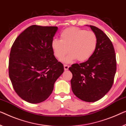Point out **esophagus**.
<instances>
[{"instance_id":"obj_1","label":"esophagus","mask_w":126,"mask_h":126,"mask_svg":"<svg viewBox=\"0 0 126 126\" xmlns=\"http://www.w3.org/2000/svg\"><path fill=\"white\" fill-rule=\"evenodd\" d=\"M69 68V66L67 65H64V69L65 71H67Z\"/></svg>"}]
</instances>
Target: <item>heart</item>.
<instances>
[{"label": "heart", "instance_id": "b5f03b06", "mask_svg": "<svg viewBox=\"0 0 126 126\" xmlns=\"http://www.w3.org/2000/svg\"><path fill=\"white\" fill-rule=\"evenodd\" d=\"M59 40L53 39L51 48L55 57L65 63L77 59L79 62L88 60L93 55L97 45V37L92 31H87L76 27H69L60 34Z\"/></svg>", "mask_w": 126, "mask_h": 126}]
</instances>
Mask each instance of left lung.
Returning <instances> with one entry per match:
<instances>
[{
    "label": "left lung",
    "mask_w": 126,
    "mask_h": 126,
    "mask_svg": "<svg viewBox=\"0 0 126 126\" xmlns=\"http://www.w3.org/2000/svg\"><path fill=\"white\" fill-rule=\"evenodd\" d=\"M91 28L97 37V45L87 61L74 64L69 68L72 72L71 88L77 97L85 102H93L104 97L114 82L117 62L113 45L104 32Z\"/></svg>",
    "instance_id": "8db88e82"
}]
</instances>
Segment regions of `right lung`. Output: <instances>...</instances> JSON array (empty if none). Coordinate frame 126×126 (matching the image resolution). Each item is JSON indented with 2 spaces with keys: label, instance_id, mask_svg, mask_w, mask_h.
Listing matches in <instances>:
<instances>
[{
  "label": "right lung",
  "instance_id": "right-lung-1",
  "mask_svg": "<svg viewBox=\"0 0 126 126\" xmlns=\"http://www.w3.org/2000/svg\"><path fill=\"white\" fill-rule=\"evenodd\" d=\"M57 30V27L32 25L17 37L11 47L9 78L16 93L28 102L46 100L63 74V64L51 48Z\"/></svg>",
  "mask_w": 126,
  "mask_h": 126
}]
</instances>
